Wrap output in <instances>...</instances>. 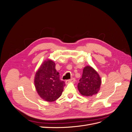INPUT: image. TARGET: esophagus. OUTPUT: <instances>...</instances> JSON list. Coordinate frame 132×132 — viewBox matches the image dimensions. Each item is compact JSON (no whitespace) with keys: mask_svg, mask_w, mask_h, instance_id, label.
<instances>
[{"mask_svg":"<svg viewBox=\"0 0 132 132\" xmlns=\"http://www.w3.org/2000/svg\"><path fill=\"white\" fill-rule=\"evenodd\" d=\"M75 78H71V79H70V80H66V81H65V82L67 83V84H68V83H69V82H75Z\"/></svg>","mask_w":132,"mask_h":132,"instance_id":"34e87169","label":"esophagus"}]
</instances>
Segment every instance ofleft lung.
<instances>
[{"label":"left lung","mask_w":132,"mask_h":132,"mask_svg":"<svg viewBox=\"0 0 132 132\" xmlns=\"http://www.w3.org/2000/svg\"><path fill=\"white\" fill-rule=\"evenodd\" d=\"M101 84V78L94 69L86 66L83 69L82 77L78 84V90L82 95L91 96L98 93Z\"/></svg>","instance_id":"8db88e82"}]
</instances>
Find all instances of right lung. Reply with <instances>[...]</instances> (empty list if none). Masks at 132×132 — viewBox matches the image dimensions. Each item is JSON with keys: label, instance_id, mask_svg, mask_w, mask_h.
<instances>
[{"label": "right lung", "instance_id": "add662e5", "mask_svg": "<svg viewBox=\"0 0 132 132\" xmlns=\"http://www.w3.org/2000/svg\"><path fill=\"white\" fill-rule=\"evenodd\" d=\"M35 86L40 97L48 102L55 101L62 95L65 82L60 80L55 63L47 60L41 65L35 78Z\"/></svg>", "mask_w": 132, "mask_h": 132}]
</instances>
